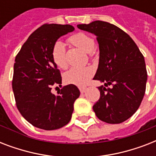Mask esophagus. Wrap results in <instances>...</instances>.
Returning a JSON list of instances; mask_svg holds the SVG:
<instances>
[{
	"label": "esophagus",
	"instance_id": "1",
	"mask_svg": "<svg viewBox=\"0 0 156 156\" xmlns=\"http://www.w3.org/2000/svg\"><path fill=\"white\" fill-rule=\"evenodd\" d=\"M78 88H79V90H80L81 93H84L87 90V87H79Z\"/></svg>",
	"mask_w": 156,
	"mask_h": 156
}]
</instances>
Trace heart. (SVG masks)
Listing matches in <instances>:
<instances>
[{
	"mask_svg": "<svg viewBox=\"0 0 156 156\" xmlns=\"http://www.w3.org/2000/svg\"><path fill=\"white\" fill-rule=\"evenodd\" d=\"M69 41L73 46L87 52L90 56L93 54V50L95 48V41L90 35L84 33H78L70 36ZM52 56L53 61L59 68L66 69L67 67L66 49L63 43L57 41L54 44L52 49ZM94 73V69L90 66L73 67L65 73L64 79L66 83L69 84L84 86L92 78Z\"/></svg>",
	"mask_w": 156,
	"mask_h": 156,
	"instance_id": "heart-1",
	"label": "heart"
}]
</instances>
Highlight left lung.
I'll list each match as a JSON object with an SVG mask.
<instances>
[{"label": "left lung", "mask_w": 156, "mask_h": 156, "mask_svg": "<svg viewBox=\"0 0 156 156\" xmlns=\"http://www.w3.org/2000/svg\"><path fill=\"white\" fill-rule=\"evenodd\" d=\"M77 27L94 34L99 44V66L93 79L105 87L112 85L98 87L100 97L93 110L106 123H121L135 113L145 94L147 72L144 56L130 36L113 24L95 21Z\"/></svg>", "instance_id": "8db88e82"}]
</instances>
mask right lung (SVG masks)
Segmentation results:
<instances>
[{
	"label": "right lung",
	"mask_w": 156,
	"mask_h": 156,
	"mask_svg": "<svg viewBox=\"0 0 156 156\" xmlns=\"http://www.w3.org/2000/svg\"><path fill=\"white\" fill-rule=\"evenodd\" d=\"M73 30L71 25L44 24L29 36L16 56L12 82L16 105L22 116L35 127L53 130L70 121L80 91L69 84L58 95L51 92L52 86L61 84L52 49L59 38Z\"/></svg>",
	"instance_id": "obj_1"
}]
</instances>
